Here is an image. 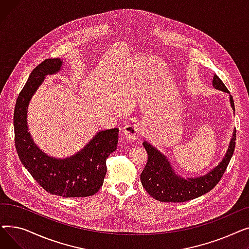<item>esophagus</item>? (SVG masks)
I'll list each match as a JSON object with an SVG mask.
<instances>
[{
	"label": "esophagus",
	"instance_id": "1",
	"mask_svg": "<svg viewBox=\"0 0 249 249\" xmlns=\"http://www.w3.org/2000/svg\"><path fill=\"white\" fill-rule=\"evenodd\" d=\"M141 131V128L139 126V124L134 123V124H130V125H126L124 127L123 130V133L125 135V137L129 140V141H133L135 140L138 135L140 134Z\"/></svg>",
	"mask_w": 249,
	"mask_h": 249
}]
</instances>
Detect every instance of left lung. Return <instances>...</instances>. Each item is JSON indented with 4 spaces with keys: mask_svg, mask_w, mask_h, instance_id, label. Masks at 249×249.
Segmentation results:
<instances>
[{
    "mask_svg": "<svg viewBox=\"0 0 249 249\" xmlns=\"http://www.w3.org/2000/svg\"><path fill=\"white\" fill-rule=\"evenodd\" d=\"M213 86L215 89L229 93L224 83L216 74L213 78ZM230 102L233 110L235 111L232 96H230ZM235 133L236 131H234L230 146L224 160L217 167L204 177L188 179L177 177L165 156L144 141L143 146L147 151L148 159L146 165L140 176L143 188L146 190L151 197L164 203L186 202L201 197L206 193L210 192L220 181L230 162L235 149V140H236V134Z\"/></svg>",
    "mask_w": 249,
    "mask_h": 249,
    "instance_id": "obj_1",
    "label": "left lung"
}]
</instances>
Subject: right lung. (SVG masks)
Masks as SVG:
<instances>
[{
	"mask_svg": "<svg viewBox=\"0 0 249 249\" xmlns=\"http://www.w3.org/2000/svg\"><path fill=\"white\" fill-rule=\"evenodd\" d=\"M61 59L48 58L31 71L20 91L14 111L15 146L22 164L46 192L64 198L93 196L103 186L108 156L116 150L119 128L100 131L77 154L67 160L48 158L28 133L27 108L46 74L58 71Z\"/></svg>",
	"mask_w": 249,
	"mask_h": 249,
	"instance_id": "right-lung-1",
	"label": "right lung"
}]
</instances>
